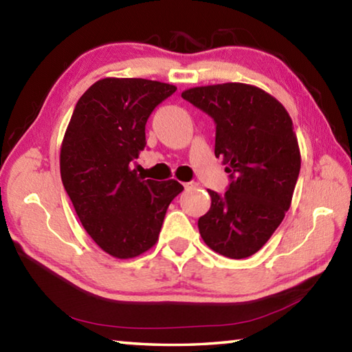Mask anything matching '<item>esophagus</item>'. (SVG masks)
<instances>
[{
	"label": "esophagus",
	"instance_id": "obj_1",
	"mask_svg": "<svg viewBox=\"0 0 352 352\" xmlns=\"http://www.w3.org/2000/svg\"><path fill=\"white\" fill-rule=\"evenodd\" d=\"M183 186H184V189H195V188L199 186V183H195V182H188V183H184Z\"/></svg>",
	"mask_w": 352,
	"mask_h": 352
}]
</instances>
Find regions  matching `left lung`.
<instances>
[{
	"label": "left lung",
	"mask_w": 352,
	"mask_h": 352,
	"mask_svg": "<svg viewBox=\"0 0 352 352\" xmlns=\"http://www.w3.org/2000/svg\"><path fill=\"white\" fill-rule=\"evenodd\" d=\"M182 98L214 119V153L230 174L225 194L208 190L211 208L199 219L201 239L226 258H248L290 208L301 168L294 124L281 102L247 83L195 87Z\"/></svg>",
	"instance_id": "obj_1"
}]
</instances>
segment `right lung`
<instances>
[{
	"label": "right lung",
	"instance_id": "right-lung-1",
	"mask_svg": "<svg viewBox=\"0 0 352 352\" xmlns=\"http://www.w3.org/2000/svg\"><path fill=\"white\" fill-rule=\"evenodd\" d=\"M177 87L105 77L77 100L60 151V175L83 228L105 253L129 259L158 241L183 186L144 180L132 169L146 147V122Z\"/></svg>",
	"mask_w": 352,
	"mask_h": 352
}]
</instances>
